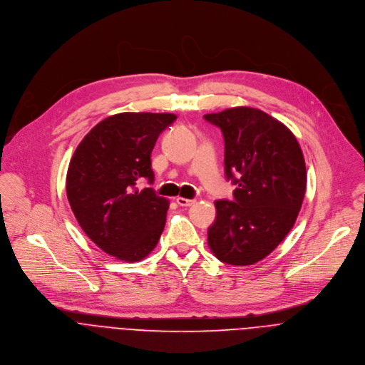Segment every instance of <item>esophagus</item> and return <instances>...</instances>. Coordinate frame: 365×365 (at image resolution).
I'll use <instances>...</instances> for the list:
<instances>
[{"instance_id": "34e87169", "label": "esophagus", "mask_w": 365, "mask_h": 365, "mask_svg": "<svg viewBox=\"0 0 365 365\" xmlns=\"http://www.w3.org/2000/svg\"><path fill=\"white\" fill-rule=\"evenodd\" d=\"M177 204L181 207H190L195 202V200H190V198H184V197H177Z\"/></svg>"}]
</instances>
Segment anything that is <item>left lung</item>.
<instances>
[{"instance_id": "obj_1", "label": "left lung", "mask_w": 365, "mask_h": 365, "mask_svg": "<svg viewBox=\"0 0 365 365\" xmlns=\"http://www.w3.org/2000/svg\"><path fill=\"white\" fill-rule=\"evenodd\" d=\"M204 119L222 129L225 173L237 184L233 201H215L208 227L214 256L233 266L270 255L294 227L307 191L302 150L282 122L255 108L239 106Z\"/></svg>"}]
</instances>
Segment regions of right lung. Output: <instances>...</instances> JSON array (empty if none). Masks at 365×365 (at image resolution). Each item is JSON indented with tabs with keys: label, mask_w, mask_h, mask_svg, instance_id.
<instances>
[{
	"label": "right lung",
	"mask_w": 365,
	"mask_h": 365,
	"mask_svg": "<svg viewBox=\"0 0 365 365\" xmlns=\"http://www.w3.org/2000/svg\"><path fill=\"white\" fill-rule=\"evenodd\" d=\"M173 113L123 112L99 122L73 154L66 192L88 237L105 253L139 262L157 246L170 201L139 180L154 182L151 153Z\"/></svg>",
	"instance_id": "1"
}]
</instances>
